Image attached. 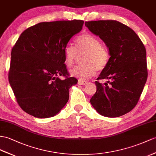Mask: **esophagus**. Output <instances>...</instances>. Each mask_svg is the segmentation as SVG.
I'll return each instance as SVG.
<instances>
[{
    "mask_svg": "<svg viewBox=\"0 0 156 156\" xmlns=\"http://www.w3.org/2000/svg\"><path fill=\"white\" fill-rule=\"evenodd\" d=\"M87 81H83V80H81V79H79L78 80V83L79 85H86V84H87Z\"/></svg>",
    "mask_w": 156,
    "mask_h": 156,
    "instance_id": "esophagus-1",
    "label": "esophagus"
}]
</instances>
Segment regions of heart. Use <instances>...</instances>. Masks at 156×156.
<instances>
[{
  "mask_svg": "<svg viewBox=\"0 0 156 156\" xmlns=\"http://www.w3.org/2000/svg\"><path fill=\"white\" fill-rule=\"evenodd\" d=\"M77 48L67 45L64 49V56L67 66H73L77 59L78 54L85 53L81 66L75 67L71 74L81 79L93 77L97 71H102L108 65L111 55L108 48L101 44V40L92 34L85 33L76 39Z\"/></svg>",
  "mask_w": 156,
  "mask_h": 156,
  "instance_id": "1",
  "label": "heart"
}]
</instances>
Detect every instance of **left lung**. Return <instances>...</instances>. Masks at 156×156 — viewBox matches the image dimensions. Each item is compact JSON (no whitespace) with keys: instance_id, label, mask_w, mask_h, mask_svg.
I'll use <instances>...</instances> for the list:
<instances>
[{"instance_id":"left-lung-1","label":"left lung","mask_w":156,"mask_h":156,"mask_svg":"<svg viewBox=\"0 0 156 156\" xmlns=\"http://www.w3.org/2000/svg\"><path fill=\"white\" fill-rule=\"evenodd\" d=\"M85 26L104 41L111 55L94 82L97 91L90 103L102 116H122L136 107L146 84L145 46L134 30L116 20L88 21ZM101 79L109 81L103 85L98 81Z\"/></svg>"}]
</instances>
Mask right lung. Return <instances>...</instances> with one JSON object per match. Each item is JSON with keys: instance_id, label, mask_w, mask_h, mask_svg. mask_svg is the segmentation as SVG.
I'll list each match as a JSON object with an SVG mask.
<instances>
[{"instance_id": "add662e5", "label": "right lung", "mask_w": 156, "mask_h": 156, "mask_svg": "<svg viewBox=\"0 0 156 156\" xmlns=\"http://www.w3.org/2000/svg\"><path fill=\"white\" fill-rule=\"evenodd\" d=\"M83 23L81 20L40 22L19 37L11 51L9 81L18 105L26 113L49 118L66 105L69 89L77 79L70 77L64 49Z\"/></svg>"}]
</instances>
